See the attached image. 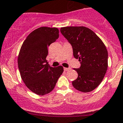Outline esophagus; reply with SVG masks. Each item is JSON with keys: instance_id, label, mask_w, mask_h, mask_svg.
<instances>
[{"instance_id": "1", "label": "esophagus", "mask_w": 123, "mask_h": 123, "mask_svg": "<svg viewBox=\"0 0 123 123\" xmlns=\"http://www.w3.org/2000/svg\"><path fill=\"white\" fill-rule=\"evenodd\" d=\"M70 69H71L70 68H64V71H68Z\"/></svg>"}]
</instances>
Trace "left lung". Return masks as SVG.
<instances>
[{"mask_svg": "<svg viewBox=\"0 0 123 123\" xmlns=\"http://www.w3.org/2000/svg\"><path fill=\"white\" fill-rule=\"evenodd\" d=\"M61 33L72 46L73 55L80 62V67L74 68L78 77L72 82L75 89L89 92L102 81L108 68V51L100 38L85 27H65Z\"/></svg>", "mask_w": 123, "mask_h": 123, "instance_id": "8db88e82", "label": "left lung"}]
</instances>
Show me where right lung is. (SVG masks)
I'll list each match as a JSON object with an SVG mask.
<instances>
[{
    "instance_id": "right-lung-1",
    "label": "right lung",
    "mask_w": 123,
    "mask_h": 123,
    "mask_svg": "<svg viewBox=\"0 0 123 123\" xmlns=\"http://www.w3.org/2000/svg\"><path fill=\"white\" fill-rule=\"evenodd\" d=\"M58 37L57 28L40 27L27 36L21 48L18 58L21 77L26 86L37 95L50 93L64 71L62 66H49L46 59L48 46Z\"/></svg>"
}]
</instances>
